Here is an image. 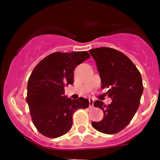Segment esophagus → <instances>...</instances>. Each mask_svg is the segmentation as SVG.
I'll list each match as a JSON object with an SVG mask.
<instances>
[{
  "mask_svg": "<svg viewBox=\"0 0 160 160\" xmlns=\"http://www.w3.org/2000/svg\"><path fill=\"white\" fill-rule=\"evenodd\" d=\"M89 107L90 108L93 107V101L92 99H89Z\"/></svg>",
  "mask_w": 160,
  "mask_h": 160,
  "instance_id": "34e87169",
  "label": "esophagus"
}]
</instances>
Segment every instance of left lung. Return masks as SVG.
Returning <instances> with one entry per match:
<instances>
[{"instance_id":"obj_1","label":"left lung","mask_w":160,"mask_h":160,"mask_svg":"<svg viewBox=\"0 0 160 160\" xmlns=\"http://www.w3.org/2000/svg\"><path fill=\"white\" fill-rule=\"evenodd\" d=\"M96 61L101 79V88H108L107 93L112 101L106 105L97 101L95 107L101 108L104 118L92 126L104 134H116L125 128L138 110L143 92L141 74L132 60L122 52L108 47L90 49Z\"/></svg>"}]
</instances>
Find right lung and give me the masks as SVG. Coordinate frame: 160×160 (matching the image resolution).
I'll use <instances>...</instances> for the list:
<instances>
[{"label": "right lung", "mask_w": 160, "mask_h": 160, "mask_svg": "<svg viewBox=\"0 0 160 160\" xmlns=\"http://www.w3.org/2000/svg\"><path fill=\"white\" fill-rule=\"evenodd\" d=\"M90 57L86 51L56 52L45 57L34 68L28 81L26 101L37 130L48 138H58L72 125V114L88 108L89 101L64 96V88L73 83L75 68Z\"/></svg>", "instance_id": "add662e5"}]
</instances>
